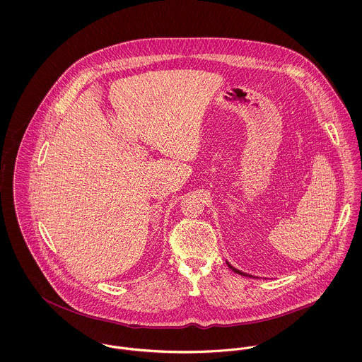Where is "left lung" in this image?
Wrapping results in <instances>:
<instances>
[{
	"label": "left lung",
	"instance_id": "8db88e82",
	"mask_svg": "<svg viewBox=\"0 0 362 362\" xmlns=\"http://www.w3.org/2000/svg\"><path fill=\"white\" fill-rule=\"evenodd\" d=\"M227 263V266L234 272V273H237V274H240V276H244V277H250V279H257V277H253V276H250V274H247V273H244V272H241V270H238V269H235V267H233L228 262H226Z\"/></svg>",
	"mask_w": 362,
	"mask_h": 362
}]
</instances>
